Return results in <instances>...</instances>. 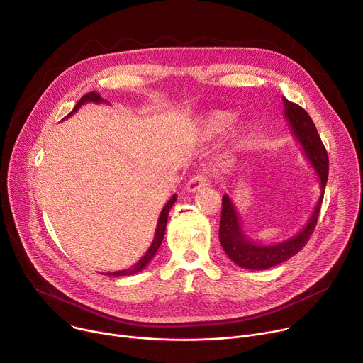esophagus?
Instances as JSON below:
<instances>
[{
  "mask_svg": "<svg viewBox=\"0 0 363 363\" xmlns=\"http://www.w3.org/2000/svg\"><path fill=\"white\" fill-rule=\"evenodd\" d=\"M208 185V178L203 177V175H195L192 177L188 184H186V191L188 192H196L199 189H202L203 186Z\"/></svg>",
  "mask_w": 363,
  "mask_h": 363,
  "instance_id": "esophagus-1",
  "label": "esophagus"
}]
</instances>
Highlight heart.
<instances>
[{"label": "heart", "mask_w": 363, "mask_h": 363, "mask_svg": "<svg viewBox=\"0 0 363 363\" xmlns=\"http://www.w3.org/2000/svg\"><path fill=\"white\" fill-rule=\"evenodd\" d=\"M234 113L230 111H211L205 113L201 119L198 136L203 142H210L225 132V129L233 123ZM250 139V132L245 128H235L233 132V145L240 149L245 146Z\"/></svg>", "instance_id": "obj_1"}]
</instances>
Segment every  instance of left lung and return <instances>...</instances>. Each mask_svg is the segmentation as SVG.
<instances>
[{"instance_id":"left-lung-1","label":"left lung","mask_w":363,"mask_h":363,"mask_svg":"<svg viewBox=\"0 0 363 363\" xmlns=\"http://www.w3.org/2000/svg\"><path fill=\"white\" fill-rule=\"evenodd\" d=\"M284 119L287 121L290 130L296 140L301 145L303 153L307 161L312 164L313 169L319 177L320 196L315 206V211L310 216L306 225L291 238L274 242V244H258L251 240L241 224L237 208L233 199L225 194L223 196V211L220 223V242L230 260L237 266L248 270H266L274 267L290 257L297 254L313 234L318 224L319 211L322 206L325 186L329 175V160L328 152L320 140L318 129L307 112L296 103L283 97Z\"/></svg>"}]
</instances>
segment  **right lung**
<instances>
[{
  "label": "right lung",
  "mask_w": 363,
  "mask_h": 363,
  "mask_svg": "<svg viewBox=\"0 0 363 363\" xmlns=\"http://www.w3.org/2000/svg\"><path fill=\"white\" fill-rule=\"evenodd\" d=\"M90 101H93V103H109L108 100L100 97L97 93L90 91V93L84 94V96L76 103L74 109H73L66 118H70L73 113H76V112L84 105V103H90ZM66 118H65V119H66ZM175 201H177V194H174V195L171 196V199L165 203V206L162 208L161 216H160V220H158V224H157V230H155V237H153V240H152V244H150V247L147 248V251L145 252V255L140 258V260H139L132 269L119 270V272H113V273H106V276H116V277H119V276H132V274H136V273L142 272V270L149 264V262L155 257V254H157L158 248H160L161 244H162V240H164V235H165V230H167V223H168L169 210L172 208V205L175 203Z\"/></svg>",
  "instance_id": "1"
}]
</instances>
